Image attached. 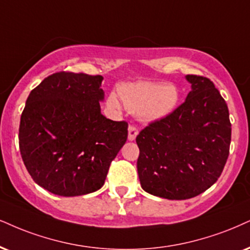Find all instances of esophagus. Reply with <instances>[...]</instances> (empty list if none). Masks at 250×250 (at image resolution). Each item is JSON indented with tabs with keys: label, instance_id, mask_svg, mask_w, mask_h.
Instances as JSON below:
<instances>
[{
	"label": "esophagus",
	"instance_id": "esophagus-1",
	"mask_svg": "<svg viewBox=\"0 0 250 250\" xmlns=\"http://www.w3.org/2000/svg\"><path fill=\"white\" fill-rule=\"evenodd\" d=\"M138 133H139V131H138L137 126L134 125H130L128 126V140H134L135 137H137Z\"/></svg>",
	"mask_w": 250,
	"mask_h": 250
}]
</instances>
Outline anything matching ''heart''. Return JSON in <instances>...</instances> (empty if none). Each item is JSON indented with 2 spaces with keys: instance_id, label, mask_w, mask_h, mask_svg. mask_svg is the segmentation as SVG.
Here are the masks:
<instances>
[{
  "instance_id": "b5f03b06",
  "label": "heart",
  "mask_w": 250,
  "mask_h": 250,
  "mask_svg": "<svg viewBox=\"0 0 250 250\" xmlns=\"http://www.w3.org/2000/svg\"><path fill=\"white\" fill-rule=\"evenodd\" d=\"M118 95L120 102L126 109L145 122L161 119L172 112L177 105L180 94L178 89L171 83L135 81L119 85ZM109 105L119 109L120 102L116 94L109 96Z\"/></svg>"
}]
</instances>
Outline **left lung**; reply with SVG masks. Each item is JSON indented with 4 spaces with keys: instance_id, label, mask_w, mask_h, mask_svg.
Wrapping results in <instances>:
<instances>
[{
    "instance_id": "8db88e82",
    "label": "left lung",
    "mask_w": 250,
    "mask_h": 250,
    "mask_svg": "<svg viewBox=\"0 0 250 250\" xmlns=\"http://www.w3.org/2000/svg\"><path fill=\"white\" fill-rule=\"evenodd\" d=\"M187 100L137 135L143 189L167 199H189L220 177L229 155V106L210 79L187 75Z\"/></svg>"
}]
</instances>
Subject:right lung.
Returning a JSON list of instances; mask_svg holds the SVG:
<instances>
[{
	"instance_id": "right-lung-1",
	"label": "right lung",
	"mask_w": 250,
	"mask_h": 250,
	"mask_svg": "<svg viewBox=\"0 0 250 250\" xmlns=\"http://www.w3.org/2000/svg\"><path fill=\"white\" fill-rule=\"evenodd\" d=\"M102 75L58 72L30 92L21 116L20 150L40 187L81 196L103 187L128 124L101 113Z\"/></svg>"
}]
</instances>
